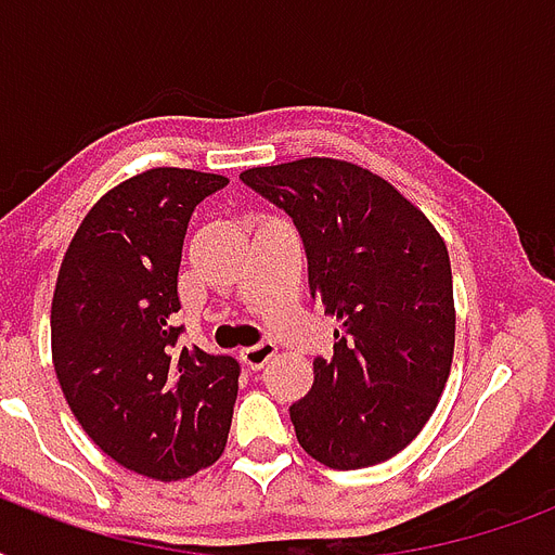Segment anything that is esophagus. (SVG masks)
Here are the masks:
<instances>
[{
	"mask_svg": "<svg viewBox=\"0 0 555 555\" xmlns=\"http://www.w3.org/2000/svg\"><path fill=\"white\" fill-rule=\"evenodd\" d=\"M279 348L273 346V343H259V346H250V348H242L238 351V357H242V363L247 365V369L259 371L268 365V360H273L276 357Z\"/></svg>",
	"mask_w": 555,
	"mask_h": 555,
	"instance_id": "1",
	"label": "esophagus"
}]
</instances>
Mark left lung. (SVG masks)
<instances>
[{"label":"left lung","mask_w":555,"mask_h":555,"mask_svg":"<svg viewBox=\"0 0 555 555\" xmlns=\"http://www.w3.org/2000/svg\"><path fill=\"white\" fill-rule=\"evenodd\" d=\"M294 218L311 294L337 320L334 357L291 405L299 447L331 469L383 464L435 412L455 354L447 242L386 178L337 158L244 169Z\"/></svg>","instance_id":"obj_1"}]
</instances>
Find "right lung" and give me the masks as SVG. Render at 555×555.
Masks as SVG:
<instances>
[{
  "mask_svg": "<svg viewBox=\"0 0 555 555\" xmlns=\"http://www.w3.org/2000/svg\"><path fill=\"white\" fill-rule=\"evenodd\" d=\"M227 184L155 167L86 212L60 264L51 360L82 431L126 469L181 481L216 464L238 395V363L181 346L178 268L186 224Z\"/></svg>",
  "mask_w": 555,
  "mask_h": 555,
  "instance_id": "add662e5",
  "label": "right lung"
}]
</instances>
